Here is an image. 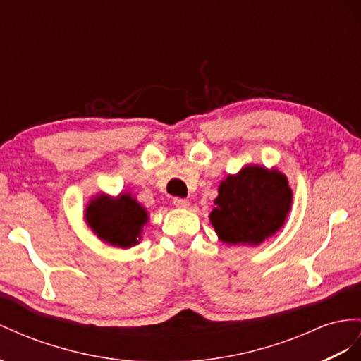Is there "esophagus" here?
<instances>
[{"instance_id": "1", "label": "esophagus", "mask_w": 361, "mask_h": 361, "mask_svg": "<svg viewBox=\"0 0 361 361\" xmlns=\"http://www.w3.org/2000/svg\"><path fill=\"white\" fill-rule=\"evenodd\" d=\"M173 204L178 209H186V207H189L190 202L186 198H173Z\"/></svg>"}]
</instances>
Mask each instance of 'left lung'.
<instances>
[{
  "mask_svg": "<svg viewBox=\"0 0 361 361\" xmlns=\"http://www.w3.org/2000/svg\"><path fill=\"white\" fill-rule=\"evenodd\" d=\"M210 223L228 245H261L283 227L293 202L286 175L276 168L247 164L218 188Z\"/></svg>",
  "mask_w": 361,
  "mask_h": 361,
  "instance_id": "obj_1",
  "label": "left lung"
}]
</instances>
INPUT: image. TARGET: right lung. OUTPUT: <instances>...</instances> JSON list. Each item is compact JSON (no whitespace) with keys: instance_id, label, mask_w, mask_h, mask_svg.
<instances>
[{"instance_id":"1","label":"right lung","mask_w":361,"mask_h":361,"mask_svg":"<svg viewBox=\"0 0 361 361\" xmlns=\"http://www.w3.org/2000/svg\"><path fill=\"white\" fill-rule=\"evenodd\" d=\"M84 219L102 243L131 248L142 241L149 212L129 192H120L117 197L97 193L88 201Z\"/></svg>"}]
</instances>
